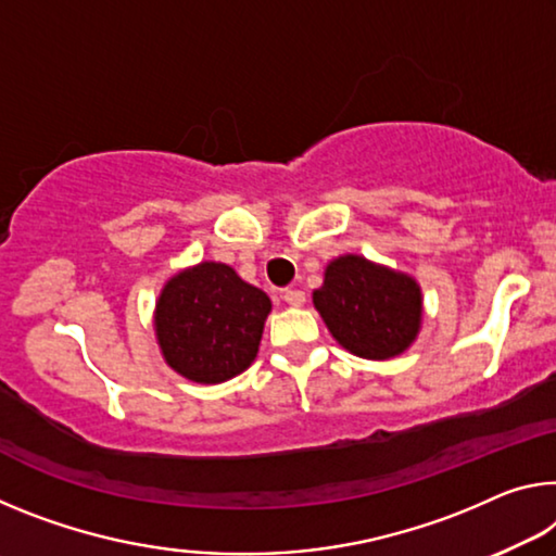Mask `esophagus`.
I'll return each mask as SVG.
<instances>
[{
  "label": "esophagus",
  "instance_id": "1",
  "mask_svg": "<svg viewBox=\"0 0 556 556\" xmlns=\"http://www.w3.org/2000/svg\"><path fill=\"white\" fill-rule=\"evenodd\" d=\"M285 302L289 306H302L306 302V294L302 292V289H287L285 292Z\"/></svg>",
  "mask_w": 556,
  "mask_h": 556
}]
</instances>
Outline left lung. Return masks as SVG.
<instances>
[{
  "mask_svg": "<svg viewBox=\"0 0 556 556\" xmlns=\"http://www.w3.org/2000/svg\"><path fill=\"white\" fill-rule=\"evenodd\" d=\"M312 299L339 346L361 358L401 356L420 333L418 281L361 254H341L326 264L324 285L314 289Z\"/></svg>",
  "mask_w": 556,
  "mask_h": 556,
  "instance_id": "1",
  "label": "left lung"
}]
</instances>
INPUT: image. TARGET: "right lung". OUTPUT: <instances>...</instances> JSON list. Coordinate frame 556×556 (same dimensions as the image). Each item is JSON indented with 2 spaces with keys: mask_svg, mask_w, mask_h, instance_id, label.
I'll list each match as a JSON object with an SVG mask.
<instances>
[{
  "mask_svg": "<svg viewBox=\"0 0 556 556\" xmlns=\"http://www.w3.org/2000/svg\"><path fill=\"white\" fill-rule=\"evenodd\" d=\"M271 299L230 264L200 262L165 281L153 329L163 361L192 383L215 386L257 358Z\"/></svg>",
  "mask_w": 556,
  "mask_h": 556,
  "instance_id": "1",
  "label": "right lung"
}]
</instances>
